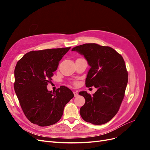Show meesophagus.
Wrapping results in <instances>:
<instances>
[{"label": "esophagus", "instance_id": "esophagus-1", "mask_svg": "<svg viewBox=\"0 0 150 150\" xmlns=\"http://www.w3.org/2000/svg\"><path fill=\"white\" fill-rule=\"evenodd\" d=\"M73 93H74V96H75V97L78 96V91H74Z\"/></svg>", "mask_w": 150, "mask_h": 150}]
</instances>
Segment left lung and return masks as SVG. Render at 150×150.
<instances>
[{
    "label": "left lung",
    "instance_id": "left-lung-1",
    "mask_svg": "<svg viewBox=\"0 0 150 150\" xmlns=\"http://www.w3.org/2000/svg\"><path fill=\"white\" fill-rule=\"evenodd\" d=\"M82 54L91 66L86 86L98 90L93 95L81 91L85 103L80 115L86 122L103 125L110 121L118 112L128 83V71L121 54L115 49L95 43L84 44L72 49Z\"/></svg>",
    "mask_w": 150,
    "mask_h": 150
}]
</instances>
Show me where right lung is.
<instances>
[{
    "label": "right lung",
    "mask_w": 150,
    "mask_h": 150,
    "mask_svg": "<svg viewBox=\"0 0 150 150\" xmlns=\"http://www.w3.org/2000/svg\"><path fill=\"white\" fill-rule=\"evenodd\" d=\"M69 47L32 51L17 62L14 70V90L25 116L32 123L47 126L56 123L64 106L74 97L64 86L49 91L53 72Z\"/></svg>",
    "instance_id": "obj_1"
}]
</instances>
